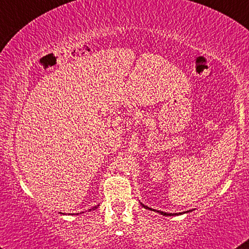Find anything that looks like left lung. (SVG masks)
I'll return each mask as SVG.
<instances>
[{
	"mask_svg": "<svg viewBox=\"0 0 249 249\" xmlns=\"http://www.w3.org/2000/svg\"><path fill=\"white\" fill-rule=\"evenodd\" d=\"M141 206L144 207V209H147V210H150V211H156V212H159L160 214H162V215H180V214H184V213H188V212H189V211H185V212H179V213H166V212L159 211V210H155V209H151V207L145 206L144 204H142V203H141Z\"/></svg>",
	"mask_w": 249,
	"mask_h": 249,
	"instance_id": "left-lung-1",
	"label": "left lung"
}]
</instances>
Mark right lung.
<instances>
[{"instance_id":"add662e5","label":"right lung","mask_w":249,"mask_h":249,"mask_svg":"<svg viewBox=\"0 0 249 249\" xmlns=\"http://www.w3.org/2000/svg\"><path fill=\"white\" fill-rule=\"evenodd\" d=\"M98 206H99V205H96V206H94V207H92V209H89V211H92V210H93V211H94L95 209H98ZM81 213H84V212H81ZM63 214H65V213H63Z\"/></svg>"}]
</instances>
